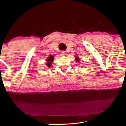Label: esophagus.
Wrapping results in <instances>:
<instances>
[{
  "label": "esophagus",
  "instance_id": "1",
  "mask_svg": "<svg viewBox=\"0 0 126 126\" xmlns=\"http://www.w3.org/2000/svg\"><path fill=\"white\" fill-rule=\"evenodd\" d=\"M61 54L62 55H67V53H66V52H65V51H61Z\"/></svg>",
  "mask_w": 126,
  "mask_h": 126
}]
</instances>
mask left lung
<instances>
[{
  "mask_svg": "<svg viewBox=\"0 0 126 126\" xmlns=\"http://www.w3.org/2000/svg\"><path fill=\"white\" fill-rule=\"evenodd\" d=\"M76 60L77 62H79L80 61V59H79V58H78V57H76Z\"/></svg>",
  "mask_w": 126,
  "mask_h": 126,
  "instance_id": "1",
  "label": "left lung"
}]
</instances>
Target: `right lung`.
<instances>
[{
    "mask_svg": "<svg viewBox=\"0 0 126 126\" xmlns=\"http://www.w3.org/2000/svg\"><path fill=\"white\" fill-rule=\"evenodd\" d=\"M53 59H54V57L52 55H50L49 57H48L47 58V63L46 65L48 66V67H50V66L52 65V63L53 62Z\"/></svg>",
    "mask_w": 126,
    "mask_h": 126,
    "instance_id": "right-lung-1",
    "label": "right lung"
}]
</instances>
